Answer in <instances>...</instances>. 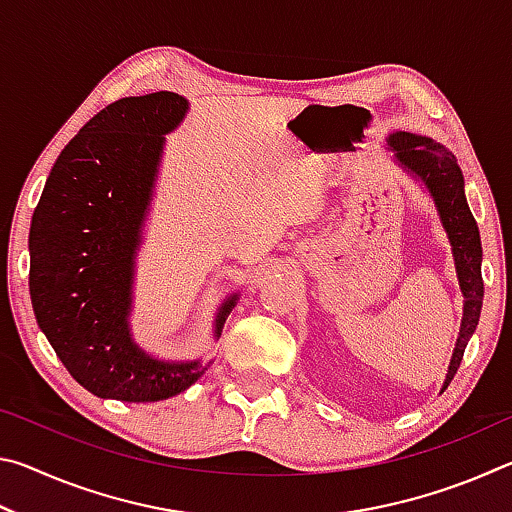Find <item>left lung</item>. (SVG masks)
<instances>
[{"mask_svg":"<svg viewBox=\"0 0 512 512\" xmlns=\"http://www.w3.org/2000/svg\"><path fill=\"white\" fill-rule=\"evenodd\" d=\"M386 149L393 153L397 167L404 169L413 180H418L427 189L438 210L443 230L447 232L449 246H452L458 289H461L463 296V318L443 388H440V393H445L449 381L454 379L458 366H461L467 341L472 339L481 316L483 250L479 225H476L470 205H467L463 171L447 146L433 142L431 137L395 131L386 137Z\"/></svg>","mask_w":512,"mask_h":512,"instance_id":"left-lung-1","label":"left lung"}]
</instances>
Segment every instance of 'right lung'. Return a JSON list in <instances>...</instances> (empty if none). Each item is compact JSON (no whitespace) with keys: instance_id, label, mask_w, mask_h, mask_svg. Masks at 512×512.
Masks as SVG:
<instances>
[{"instance_id":"right-lung-1","label":"right lung","mask_w":512,"mask_h":512,"mask_svg":"<svg viewBox=\"0 0 512 512\" xmlns=\"http://www.w3.org/2000/svg\"><path fill=\"white\" fill-rule=\"evenodd\" d=\"M187 110L176 92L110 103L60 151L33 212V314L69 375L103 400H167L212 363L158 359L131 332L137 250L164 135L183 124ZM237 300L230 293L216 309L214 341Z\"/></svg>"}]
</instances>
